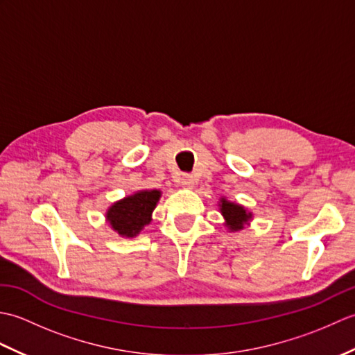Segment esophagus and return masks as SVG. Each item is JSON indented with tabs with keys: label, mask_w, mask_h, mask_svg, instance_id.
I'll use <instances>...</instances> for the list:
<instances>
[{
	"label": "esophagus",
	"mask_w": 355,
	"mask_h": 355,
	"mask_svg": "<svg viewBox=\"0 0 355 355\" xmlns=\"http://www.w3.org/2000/svg\"><path fill=\"white\" fill-rule=\"evenodd\" d=\"M180 184L183 187H192L193 186V177L191 173H183L182 177H180Z\"/></svg>",
	"instance_id": "esophagus-1"
}]
</instances>
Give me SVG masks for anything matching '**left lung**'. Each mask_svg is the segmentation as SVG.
I'll list each match as a JSON object with an SVG mask.
<instances>
[{
	"label": "left lung",
	"instance_id": "left-lung-1",
	"mask_svg": "<svg viewBox=\"0 0 355 355\" xmlns=\"http://www.w3.org/2000/svg\"><path fill=\"white\" fill-rule=\"evenodd\" d=\"M221 214L224 215L225 221H227L230 230H241L244 227V223L250 220V214H247L244 207H241L235 205V202H229L225 200H223Z\"/></svg>",
	"mask_w": 355,
	"mask_h": 355
}]
</instances>
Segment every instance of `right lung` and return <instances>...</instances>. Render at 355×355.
Instances as JSON below:
<instances>
[{
    "label": "right lung",
    "mask_w": 355,
    "mask_h": 355,
    "mask_svg": "<svg viewBox=\"0 0 355 355\" xmlns=\"http://www.w3.org/2000/svg\"><path fill=\"white\" fill-rule=\"evenodd\" d=\"M158 198V191H141L112 205L107 214L111 227L122 236H135L150 223V214Z\"/></svg>",
    "instance_id": "obj_1"
}]
</instances>
